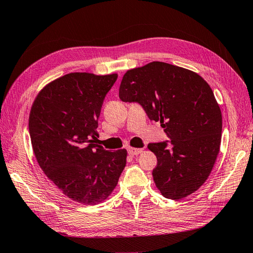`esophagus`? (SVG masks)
Instances as JSON below:
<instances>
[{"label": "esophagus", "instance_id": "obj_1", "mask_svg": "<svg viewBox=\"0 0 253 253\" xmlns=\"http://www.w3.org/2000/svg\"><path fill=\"white\" fill-rule=\"evenodd\" d=\"M142 152V149H134V148H128L127 149V153L129 155L135 156V155H138Z\"/></svg>", "mask_w": 253, "mask_h": 253}]
</instances>
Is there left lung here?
I'll list each match as a JSON object with an SVG mask.
<instances>
[{
	"label": "left lung",
	"instance_id": "1",
	"mask_svg": "<svg viewBox=\"0 0 253 253\" xmlns=\"http://www.w3.org/2000/svg\"><path fill=\"white\" fill-rule=\"evenodd\" d=\"M119 98L141 105L170 139L148 145L157 157L152 174L162 194L177 201L202 187L221 139V113L209 84L194 72L155 61L125 74Z\"/></svg>",
	"mask_w": 253,
	"mask_h": 253
}]
</instances>
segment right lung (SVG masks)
I'll return each instance as SVG.
<instances>
[{
  "label": "right lung",
  "mask_w": 253,
  "mask_h": 253,
  "mask_svg": "<svg viewBox=\"0 0 253 253\" xmlns=\"http://www.w3.org/2000/svg\"><path fill=\"white\" fill-rule=\"evenodd\" d=\"M117 74H67L45 86L29 115L33 150L43 172L73 201L96 205L118 183L126 150L94 143L105 95Z\"/></svg>",
  "instance_id": "obj_1"
}]
</instances>
